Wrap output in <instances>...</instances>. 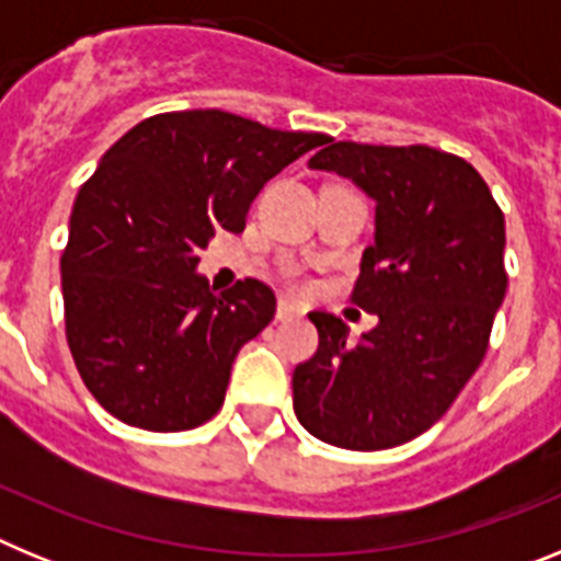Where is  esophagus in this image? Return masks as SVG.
Returning <instances> with one entry per match:
<instances>
[{"label":"esophagus","mask_w":561,"mask_h":561,"mask_svg":"<svg viewBox=\"0 0 561 561\" xmlns=\"http://www.w3.org/2000/svg\"><path fill=\"white\" fill-rule=\"evenodd\" d=\"M297 314H300V309H297L291 300H286V297H280V300H277L275 317L280 320V323H284V320H291V317H297Z\"/></svg>","instance_id":"obj_1"}]
</instances>
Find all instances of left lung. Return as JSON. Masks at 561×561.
<instances>
[{
    "label": "left lung",
    "instance_id": "1",
    "mask_svg": "<svg viewBox=\"0 0 561 561\" xmlns=\"http://www.w3.org/2000/svg\"><path fill=\"white\" fill-rule=\"evenodd\" d=\"M311 171H334L376 202L354 300L379 317L359 342L311 311L320 345L291 376L297 421L356 453L408 444L472 379L505 297V219L478 171L430 146L325 142Z\"/></svg>",
    "mask_w": 561,
    "mask_h": 561
}]
</instances>
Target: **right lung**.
Wrapping results in <instances>:
<instances>
[{"label": "right lung", "mask_w": 561, "mask_h": 561, "mask_svg": "<svg viewBox=\"0 0 561 561\" xmlns=\"http://www.w3.org/2000/svg\"><path fill=\"white\" fill-rule=\"evenodd\" d=\"M323 142L193 108L153 114L103 153L69 216L61 289L78 374L114 419L182 433L219 413L275 295L255 277L216 295L196 275L199 252L216 230H244L261 187Z\"/></svg>", "instance_id": "1"}]
</instances>
